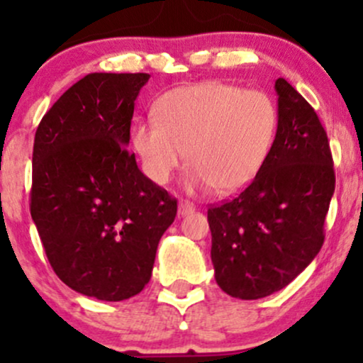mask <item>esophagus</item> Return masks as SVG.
Here are the masks:
<instances>
[{"mask_svg":"<svg viewBox=\"0 0 363 363\" xmlns=\"http://www.w3.org/2000/svg\"><path fill=\"white\" fill-rule=\"evenodd\" d=\"M194 211V206L189 205V203L186 201H181L179 203V208H177V215L179 216H186V215H191Z\"/></svg>","mask_w":363,"mask_h":363,"instance_id":"obj_1","label":"esophagus"}]
</instances>
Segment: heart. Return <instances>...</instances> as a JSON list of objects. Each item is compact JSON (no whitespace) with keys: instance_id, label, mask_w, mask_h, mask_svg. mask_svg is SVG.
<instances>
[{"instance_id":"heart-1","label":"heart","mask_w":363,"mask_h":363,"mask_svg":"<svg viewBox=\"0 0 363 363\" xmlns=\"http://www.w3.org/2000/svg\"><path fill=\"white\" fill-rule=\"evenodd\" d=\"M157 119L131 126V145L147 177L167 184L189 162L187 189L242 191L264 167L278 131L277 104L259 90L225 82L179 86L155 104Z\"/></svg>"}]
</instances>
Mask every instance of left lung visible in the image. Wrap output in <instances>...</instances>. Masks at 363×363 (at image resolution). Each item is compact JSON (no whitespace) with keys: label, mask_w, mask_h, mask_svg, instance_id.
Masks as SVG:
<instances>
[{"label":"left lung","mask_w":363,"mask_h":363,"mask_svg":"<svg viewBox=\"0 0 363 363\" xmlns=\"http://www.w3.org/2000/svg\"><path fill=\"white\" fill-rule=\"evenodd\" d=\"M278 131L264 167L232 201L208 210L215 280L256 301L285 289L318 256L335 193L328 136L309 102L274 82Z\"/></svg>","instance_id":"1"}]
</instances>
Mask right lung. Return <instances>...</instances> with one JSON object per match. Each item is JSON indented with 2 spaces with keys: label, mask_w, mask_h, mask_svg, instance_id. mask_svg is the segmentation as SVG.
Instances as JSON below:
<instances>
[{
  "label": "right lung",
  "mask_w": 363,
  "mask_h": 363,
  "mask_svg": "<svg viewBox=\"0 0 363 363\" xmlns=\"http://www.w3.org/2000/svg\"><path fill=\"white\" fill-rule=\"evenodd\" d=\"M147 73H90L35 131L30 215L62 283L99 301L140 294L177 201L128 152Z\"/></svg>",
  "instance_id": "obj_1"
}]
</instances>
